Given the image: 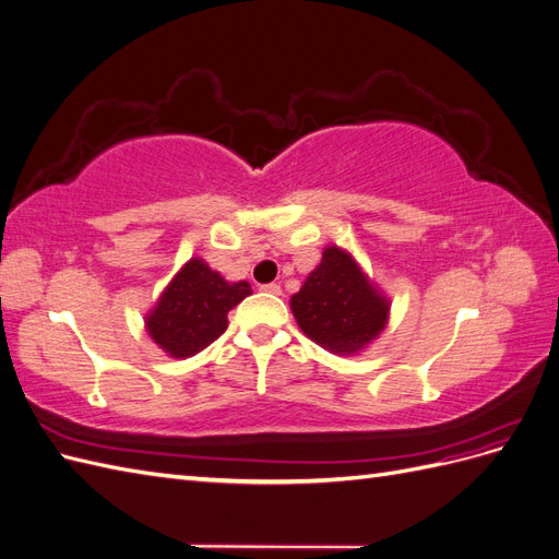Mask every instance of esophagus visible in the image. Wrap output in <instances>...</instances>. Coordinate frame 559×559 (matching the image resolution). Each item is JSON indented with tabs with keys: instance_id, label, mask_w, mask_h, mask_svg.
I'll list each match as a JSON object with an SVG mask.
<instances>
[{
	"instance_id": "1",
	"label": "esophagus",
	"mask_w": 559,
	"mask_h": 559,
	"mask_svg": "<svg viewBox=\"0 0 559 559\" xmlns=\"http://www.w3.org/2000/svg\"><path fill=\"white\" fill-rule=\"evenodd\" d=\"M261 292H265V294H273V296H280V294H282V286H280V284H263V286H261Z\"/></svg>"
}]
</instances>
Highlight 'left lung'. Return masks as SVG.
<instances>
[{"label":"left lung","instance_id":"8db88e82","mask_svg":"<svg viewBox=\"0 0 559 559\" xmlns=\"http://www.w3.org/2000/svg\"><path fill=\"white\" fill-rule=\"evenodd\" d=\"M392 300L370 280L352 253L337 245L292 296V312L312 343L337 357L364 352L386 329Z\"/></svg>","mask_w":559,"mask_h":559}]
</instances>
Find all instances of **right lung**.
Wrapping results in <instances>:
<instances>
[{"instance_id": "add662e5", "label": "right lung", "mask_w": 559, "mask_h": 559, "mask_svg": "<svg viewBox=\"0 0 559 559\" xmlns=\"http://www.w3.org/2000/svg\"><path fill=\"white\" fill-rule=\"evenodd\" d=\"M249 294V282H228L205 259L193 257L146 312L144 329L167 357L189 359L228 329V312Z\"/></svg>"}]
</instances>
